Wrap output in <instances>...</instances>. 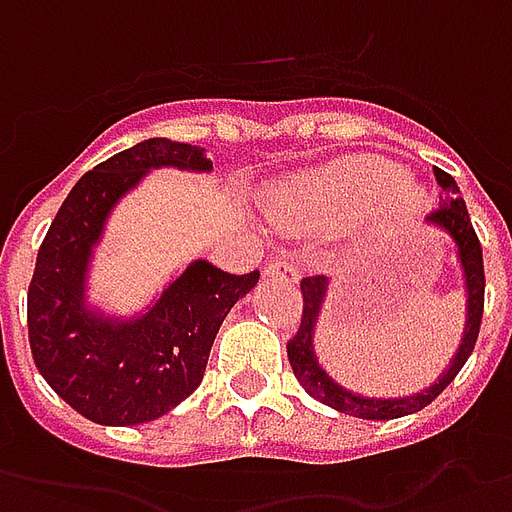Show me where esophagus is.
<instances>
[{
	"instance_id": "obj_1",
	"label": "esophagus",
	"mask_w": 512,
	"mask_h": 512,
	"mask_svg": "<svg viewBox=\"0 0 512 512\" xmlns=\"http://www.w3.org/2000/svg\"><path fill=\"white\" fill-rule=\"evenodd\" d=\"M264 278H270V281H283V283H297L300 281V270L294 267L292 261L275 259L264 267Z\"/></svg>"
}]
</instances>
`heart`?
Returning <instances> with one entry per match:
<instances>
[{"mask_svg": "<svg viewBox=\"0 0 512 512\" xmlns=\"http://www.w3.org/2000/svg\"><path fill=\"white\" fill-rule=\"evenodd\" d=\"M401 179L404 174L390 160L354 155L289 179L272 193L270 212L283 226L330 229L382 193H387V212L417 210L420 193Z\"/></svg>", "mask_w": 512, "mask_h": 512, "instance_id": "obj_1", "label": "heart"}]
</instances>
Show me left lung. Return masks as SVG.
Instances as JSON below:
<instances>
[{"label":"left lung","mask_w":512,"mask_h":512,"mask_svg":"<svg viewBox=\"0 0 512 512\" xmlns=\"http://www.w3.org/2000/svg\"><path fill=\"white\" fill-rule=\"evenodd\" d=\"M434 174L439 188L445 193V201H442L439 210L428 215V226H436L439 231H445L447 237L455 242V256H458V264H461V272H464L466 292L464 338L458 343V352L453 354V360L442 371V376L431 387L420 390V393L404 395V398H368V395L352 393L343 384L335 382L333 376L319 365L316 346H313V333H316L324 297H327V289H330V278H324V275L302 278V322L297 335L286 343V352H289L294 376L305 387V393L316 398L319 404L335 409V412L363 417V420H395V417H404V414L420 412V409H425L436 395L445 390L447 384L453 382L458 371L469 360L472 349H475L480 322H483V294H486L483 248H480V240H477L475 229H472L469 210H466L464 199H461V190L455 185V179L442 169H434Z\"/></svg>","instance_id":"8db88e82"}]
</instances>
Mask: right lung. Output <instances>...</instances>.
<instances>
[{"label": "right lung", "mask_w": 512, "mask_h": 512, "mask_svg": "<svg viewBox=\"0 0 512 512\" xmlns=\"http://www.w3.org/2000/svg\"><path fill=\"white\" fill-rule=\"evenodd\" d=\"M152 169L212 171L204 149L147 138L78 179L37 251L26 324L37 371L78 414L100 425L158 420L204 379L210 349L234 302L259 270L231 275L190 261L133 316L92 305L89 267L111 212Z\"/></svg>", "instance_id": "obj_1"}]
</instances>
